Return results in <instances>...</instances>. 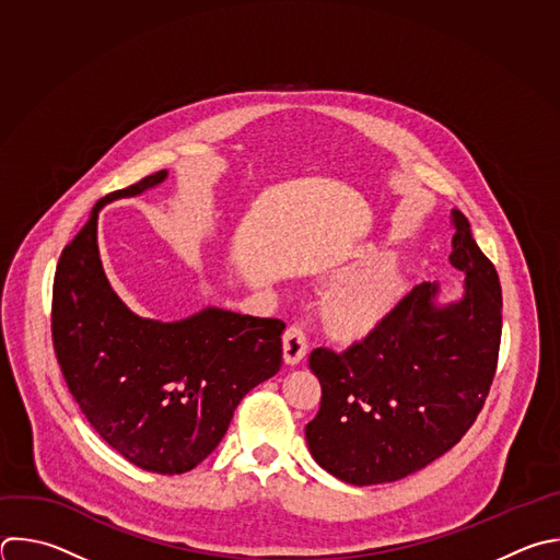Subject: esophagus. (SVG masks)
<instances>
[{
    "label": "esophagus",
    "instance_id": "esophagus-1",
    "mask_svg": "<svg viewBox=\"0 0 560 560\" xmlns=\"http://www.w3.org/2000/svg\"><path fill=\"white\" fill-rule=\"evenodd\" d=\"M305 351H307V336L303 327L290 325L283 334V360L288 364H296L303 360Z\"/></svg>",
    "mask_w": 560,
    "mask_h": 560
}]
</instances>
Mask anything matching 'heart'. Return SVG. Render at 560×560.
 I'll return each mask as SVG.
<instances>
[{
	"instance_id": "1",
	"label": "heart",
	"mask_w": 560,
	"mask_h": 560,
	"mask_svg": "<svg viewBox=\"0 0 560 560\" xmlns=\"http://www.w3.org/2000/svg\"><path fill=\"white\" fill-rule=\"evenodd\" d=\"M378 266V257L369 259ZM405 281L392 268L371 270L336 290L325 307L327 327L342 338H355L374 329L402 299Z\"/></svg>"
}]
</instances>
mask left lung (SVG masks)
Wrapping results in <instances>:
<instances>
[{"instance_id":"1","label":"left lung","mask_w":560,"mask_h":560,"mask_svg":"<svg viewBox=\"0 0 560 560\" xmlns=\"http://www.w3.org/2000/svg\"><path fill=\"white\" fill-rule=\"evenodd\" d=\"M453 222L462 301L438 307V283L424 281L345 351L310 353L323 394L305 440L316 464L347 483H387L429 466L483 409L501 345V285L468 220L455 211Z\"/></svg>"}]
</instances>
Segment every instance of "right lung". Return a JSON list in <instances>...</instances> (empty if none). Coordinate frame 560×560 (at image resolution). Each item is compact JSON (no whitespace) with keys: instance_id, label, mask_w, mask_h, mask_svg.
Wrapping results in <instances>:
<instances>
[{"instance_id":"right-lung-1","label":"right lung","mask_w":560,"mask_h":560,"mask_svg":"<svg viewBox=\"0 0 560 560\" xmlns=\"http://www.w3.org/2000/svg\"><path fill=\"white\" fill-rule=\"evenodd\" d=\"M164 177L158 171L101 198L63 248L52 285V345L94 431L133 466L182 475L218 448L242 398L281 369L285 323L220 307L160 323L136 316L114 294L98 257V211Z\"/></svg>"}]
</instances>
